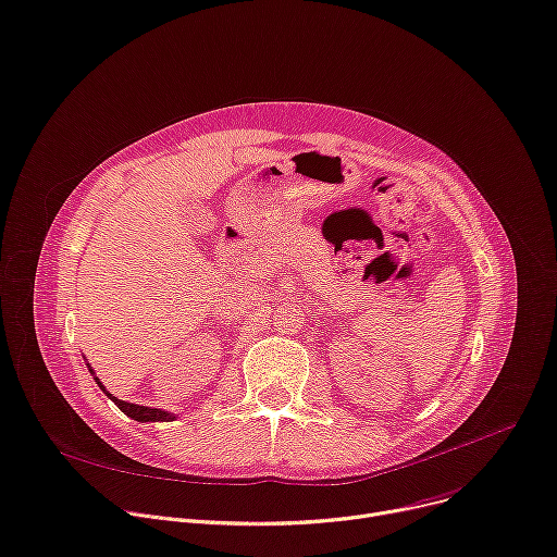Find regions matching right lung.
Returning <instances> with one entry per match:
<instances>
[{
  "label": "right lung",
  "instance_id": "1",
  "mask_svg": "<svg viewBox=\"0 0 557 557\" xmlns=\"http://www.w3.org/2000/svg\"><path fill=\"white\" fill-rule=\"evenodd\" d=\"M85 362H87V358H85ZM87 367H89V374L94 376V381H96V385L104 392V396L107 398H111L114 400V405L119 407L121 412H125L129 419H134V421H140V423H147V421H152V423H157V421H174L176 419V414H172V412H168V410H159V407H147V405H134V403H127V400H121V398H116L114 394H109L107 389H104V385L100 383V379L96 376V372L91 369V364L87 362Z\"/></svg>",
  "mask_w": 557,
  "mask_h": 557
}]
</instances>
